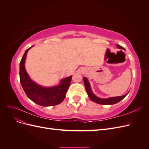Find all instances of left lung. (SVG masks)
Instances as JSON below:
<instances>
[{
	"mask_svg": "<svg viewBox=\"0 0 149 149\" xmlns=\"http://www.w3.org/2000/svg\"><path fill=\"white\" fill-rule=\"evenodd\" d=\"M117 47H118V48L120 49H125L123 47L120 46L119 45L117 44ZM84 86H85V88L86 90V92L88 94V96L89 97L90 100L93 101V102H95L96 103L100 104H114L118 103L119 101H120L122 100L127 96V94H125L124 96H118V97H109L107 99H101L96 96L93 93L91 89V86H90V84L88 82V79L84 77Z\"/></svg>",
	"mask_w": 149,
	"mask_h": 149,
	"instance_id": "left-lung-1",
	"label": "left lung"
}]
</instances>
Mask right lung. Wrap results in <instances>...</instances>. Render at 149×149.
Segmentation results:
<instances>
[{
    "instance_id": "obj_1",
    "label": "right lung",
    "mask_w": 149,
    "mask_h": 149,
    "mask_svg": "<svg viewBox=\"0 0 149 149\" xmlns=\"http://www.w3.org/2000/svg\"><path fill=\"white\" fill-rule=\"evenodd\" d=\"M32 47L26 49L20 63V81L22 86L27 97L40 106H52L59 104L64 100L72 76L63 79L60 85L54 87L44 88L35 83L31 80L25 68L26 53Z\"/></svg>"
}]
</instances>
